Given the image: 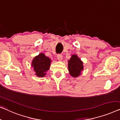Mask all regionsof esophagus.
Instances as JSON below:
<instances>
[{
    "instance_id": "obj_1",
    "label": "esophagus",
    "mask_w": 120,
    "mask_h": 120,
    "mask_svg": "<svg viewBox=\"0 0 120 120\" xmlns=\"http://www.w3.org/2000/svg\"><path fill=\"white\" fill-rule=\"evenodd\" d=\"M57 58L59 61H61L62 60V55L61 54H58L57 55Z\"/></svg>"
}]
</instances>
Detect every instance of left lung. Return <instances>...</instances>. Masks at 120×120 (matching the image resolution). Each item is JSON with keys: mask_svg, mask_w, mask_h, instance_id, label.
<instances>
[{"mask_svg": "<svg viewBox=\"0 0 120 120\" xmlns=\"http://www.w3.org/2000/svg\"><path fill=\"white\" fill-rule=\"evenodd\" d=\"M68 68L71 76L77 77L81 75V72L83 70V62L77 55H72L68 61Z\"/></svg>", "mask_w": 120, "mask_h": 120, "instance_id": "left-lung-1", "label": "left lung"}]
</instances>
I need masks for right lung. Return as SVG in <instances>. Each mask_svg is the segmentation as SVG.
I'll list each match as a JSON object with an SVG mask.
<instances>
[{
  "mask_svg": "<svg viewBox=\"0 0 120 120\" xmlns=\"http://www.w3.org/2000/svg\"><path fill=\"white\" fill-rule=\"evenodd\" d=\"M51 60L45 56L43 53H41L35 56L33 60L31 66L34 68L35 75L38 77H43L49 69Z\"/></svg>",
  "mask_w": 120,
  "mask_h": 120,
  "instance_id": "1",
  "label": "right lung"
}]
</instances>
